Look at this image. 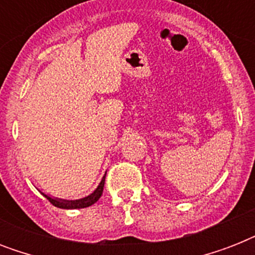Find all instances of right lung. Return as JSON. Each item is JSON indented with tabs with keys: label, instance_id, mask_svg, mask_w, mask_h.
I'll return each mask as SVG.
<instances>
[{
	"label": "right lung",
	"instance_id": "right-lung-1",
	"mask_svg": "<svg viewBox=\"0 0 255 255\" xmlns=\"http://www.w3.org/2000/svg\"><path fill=\"white\" fill-rule=\"evenodd\" d=\"M104 181H106V174L102 178V181L98 185L94 192L91 194H88L86 197L79 198V200H62V198H57V197H51L49 194L41 193L45 196L47 200H49L54 206H57V208H61V209H82V208H87V206H91L92 204H95L98 200L100 198L102 193H103V188H104Z\"/></svg>",
	"mask_w": 255,
	"mask_h": 255
}]
</instances>
